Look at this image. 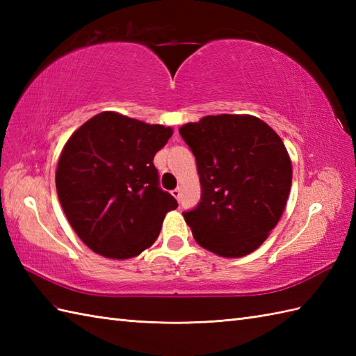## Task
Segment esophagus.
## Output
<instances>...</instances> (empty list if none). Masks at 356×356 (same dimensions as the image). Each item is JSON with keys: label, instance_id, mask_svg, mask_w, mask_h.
<instances>
[{"label": "esophagus", "instance_id": "34e87169", "mask_svg": "<svg viewBox=\"0 0 356 356\" xmlns=\"http://www.w3.org/2000/svg\"><path fill=\"white\" fill-rule=\"evenodd\" d=\"M171 194L174 195V197H176L177 202H180V190H179V188H176V190H172Z\"/></svg>", "mask_w": 356, "mask_h": 356}]
</instances>
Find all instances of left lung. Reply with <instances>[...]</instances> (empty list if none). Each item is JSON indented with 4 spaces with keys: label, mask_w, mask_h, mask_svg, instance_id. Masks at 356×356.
Returning <instances> with one entry per match:
<instances>
[{
    "label": "left lung",
    "mask_w": 356,
    "mask_h": 356,
    "mask_svg": "<svg viewBox=\"0 0 356 356\" xmlns=\"http://www.w3.org/2000/svg\"><path fill=\"white\" fill-rule=\"evenodd\" d=\"M197 163L202 195L184 217L195 241L222 257L255 251L282 217L292 163L280 136L254 116L218 115L179 128Z\"/></svg>",
    "instance_id": "obj_1"
}]
</instances>
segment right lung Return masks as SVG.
Returning <instances> with one entry per match:
<instances>
[{"label": "right lung", "instance_id": "1", "mask_svg": "<svg viewBox=\"0 0 356 356\" xmlns=\"http://www.w3.org/2000/svg\"><path fill=\"white\" fill-rule=\"evenodd\" d=\"M172 130L113 111L74 131L59 157L56 191L78 237L108 259L139 255L154 243L177 200L159 186L154 154Z\"/></svg>", "mask_w": 356, "mask_h": 356}]
</instances>
